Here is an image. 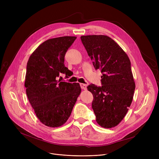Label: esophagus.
<instances>
[{"instance_id":"esophagus-1","label":"esophagus","mask_w":159,"mask_h":159,"mask_svg":"<svg viewBox=\"0 0 159 159\" xmlns=\"http://www.w3.org/2000/svg\"><path fill=\"white\" fill-rule=\"evenodd\" d=\"M80 88L82 89H87V86L86 84H82V83H80Z\"/></svg>"}]
</instances>
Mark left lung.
<instances>
[{"label": "left lung", "instance_id": "1", "mask_svg": "<svg viewBox=\"0 0 159 159\" xmlns=\"http://www.w3.org/2000/svg\"><path fill=\"white\" fill-rule=\"evenodd\" d=\"M80 39L95 70L102 73L101 86L91 84L87 87L93 95L96 121L104 128L115 127L126 115L135 89L129 58L106 35L81 36Z\"/></svg>", "mask_w": 159, "mask_h": 159}]
</instances>
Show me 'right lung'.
I'll use <instances>...</instances> for the list:
<instances>
[{
  "label": "right lung",
  "instance_id": "add662e5",
  "mask_svg": "<svg viewBox=\"0 0 159 159\" xmlns=\"http://www.w3.org/2000/svg\"><path fill=\"white\" fill-rule=\"evenodd\" d=\"M76 37L48 39L31 55L27 63L24 86L33 109L40 120L49 127L63 125L68 119L79 96V83L57 80L60 73L68 77L64 57Z\"/></svg>",
  "mask_w": 159,
  "mask_h": 159
}]
</instances>
